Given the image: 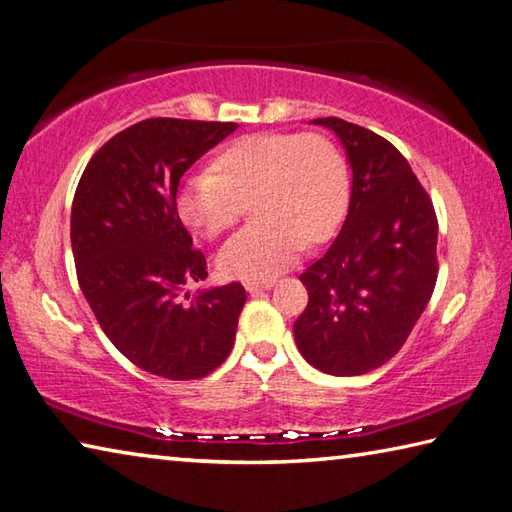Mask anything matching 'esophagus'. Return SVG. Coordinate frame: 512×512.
<instances>
[{"instance_id":"1","label":"esophagus","mask_w":512,"mask_h":512,"mask_svg":"<svg viewBox=\"0 0 512 512\" xmlns=\"http://www.w3.org/2000/svg\"><path fill=\"white\" fill-rule=\"evenodd\" d=\"M272 288V281H247L245 283V290L249 292V294H256V292H261V290H270Z\"/></svg>"}]
</instances>
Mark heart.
<instances>
[{
    "label": "heart",
    "instance_id": "obj_1",
    "mask_svg": "<svg viewBox=\"0 0 512 512\" xmlns=\"http://www.w3.org/2000/svg\"><path fill=\"white\" fill-rule=\"evenodd\" d=\"M251 202L256 222L220 249L227 279L267 281L288 267L303 242H321L344 218L348 170L324 134H254L224 148L213 170H193L177 191L186 227L215 238L233 227Z\"/></svg>",
    "mask_w": 512,
    "mask_h": 512
}]
</instances>
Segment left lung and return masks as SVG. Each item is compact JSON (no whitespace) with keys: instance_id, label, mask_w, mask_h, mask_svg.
<instances>
[{"instance_id":"8db88e82","label":"left lung","mask_w":512,"mask_h":512,"mask_svg":"<svg viewBox=\"0 0 512 512\" xmlns=\"http://www.w3.org/2000/svg\"><path fill=\"white\" fill-rule=\"evenodd\" d=\"M312 123L342 141L353 188L342 231L299 276L308 306L294 321V339L315 369L362 375L400 351L432 299L438 220L393 143L337 116Z\"/></svg>"}]
</instances>
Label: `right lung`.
Instances as JSON below:
<instances>
[{
    "label": "right lung",
    "mask_w": 512,
    "mask_h": 512,
    "mask_svg": "<svg viewBox=\"0 0 512 512\" xmlns=\"http://www.w3.org/2000/svg\"><path fill=\"white\" fill-rule=\"evenodd\" d=\"M236 123L146 119L89 159L71 204L76 276L107 339L139 369L197 380L227 360L247 294L240 283L188 297L206 258L179 220V179Z\"/></svg>",
    "instance_id": "obj_1"
}]
</instances>
